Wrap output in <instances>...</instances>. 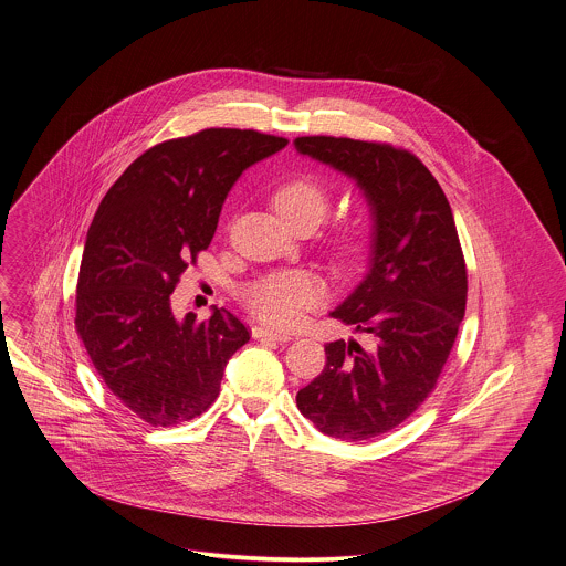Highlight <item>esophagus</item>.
I'll list each match as a JSON object with an SVG mask.
<instances>
[{
	"mask_svg": "<svg viewBox=\"0 0 566 566\" xmlns=\"http://www.w3.org/2000/svg\"><path fill=\"white\" fill-rule=\"evenodd\" d=\"M253 338H266V340L289 343V340H293V334H286V332H273V329H266V327H253Z\"/></svg>",
	"mask_w": 566,
	"mask_h": 566,
	"instance_id": "1",
	"label": "esophagus"
}]
</instances>
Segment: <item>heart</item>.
Returning <instances> with one entry per match:
<instances>
[{
  "instance_id": "1",
  "label": "heart",
  "mask_w": 566,
  "mask_h": 566,
  "mask_svg": "<svg viewBox=\"0 0 566 566\" xmlns=\"http://www.w3.org/2000/svg\"><path fill=\"white\" fill-rule=\"evenodd\" d=\"M273 206L286 223L304 217L318 223L329 208V195L321 180L302 176L275 190ZM321 297L323 284L308 271L269 273L243 289L248 311L275 327L297 325L302 314L316 306Z\"/></svg>"
}]
</instances>
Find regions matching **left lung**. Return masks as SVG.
Segmentation results:
<instances>
[{"label":"left lung","instance_id":"8db88e82","mask_svg":"<svg viewBox=\"0 0 566 566\" xmlns=\"http://www.w3.org/2000/svg\"><path fill=\"white\" fill-rule=\"evenodd\" d=\"M302 156L352 178L371 221L369 269L332 316L374 338L325 345L300 412L334 439L358 442L403 423L432 392L467 306V266L451 206L406 149L334 136L295 138Z\"/></svg>","mask_w":566,"mask_h":566}]
</instances>
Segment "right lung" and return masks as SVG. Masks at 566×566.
I'll list each match as a JSON object with an SVG mask.
<instances>
[{"mask_svg": "<svg viewBox=\"0 0 566 566\" xmlns=\"http://www.w3.org/2000/svg\"><path fill=\"white\" fill-rule=\"evenodd\" d=\"M286 138L210 127L138 156L102 199L82 253L75 327L111 392L138 419L171 428L206 412L228 360L250 340L226 308L178 318L171 293L208 250L245 169Z\"/></svg>", "mask_w": 566, "mask_h": 566, "instance_id": "1", "label": "right lung"}]
</instances>
